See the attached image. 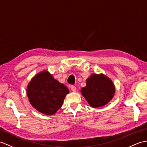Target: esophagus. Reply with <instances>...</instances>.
I'll return each mask as SVG.
<instances>
[{"label": "esophagus", "instance_id": "34e87169", "mask_svg": "<svg viewBox=\"0 0 147 147\" xmlns=\"http://www.w3.org/2000/svg\"><path fill=\"white\" fill-rule=\"evenodd\" d=\"M71 90H72L73 91H76V87L75 86H73V85H72V86H71Z\"/></svg>", "mask_w": 147, "mask_h": 147}]
</instances>
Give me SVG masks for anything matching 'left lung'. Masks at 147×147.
<instances>
[{"label":"left lung","mask_w":147,"mask_h":147,"mask_svg":"<svg viewBox=\"0 0 147 147\" xmlns=\"http://www.w3.org/2000/svg\"><path fill=\"white\" fill-rule=\"evenodd\" d=\"M84 97L93 108L107 104L114 96L115 86L104 74H93L86 80V86L81 91Z\"/></svg>","instance_id":"1"}]
</instances>
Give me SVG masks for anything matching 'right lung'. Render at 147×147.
Returning a JSON list of instances; mask_svg holds the SVG:
<instances>
[{
    "label": "right lung",
    "mask_w": 147,
    "mask_h": 147,
    "mask_svg": "<svg viewBox=\"0 0 147 147\" xmlns=\"http://www.w3.org/2000/svg\"><path fill=\"white\" fill-rule=\"evenodd\" d=\"M69 90L47 71L37 74L30 82L27 94L30 104L37 111L51 115L62 107Z\"/></svg>",
    "instance_id": "add662e5"
}]
</instances>
